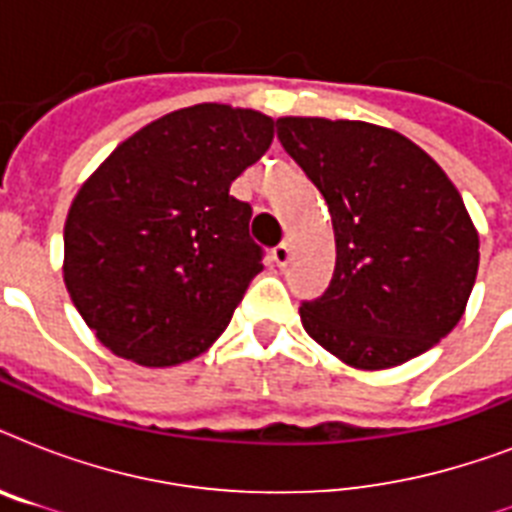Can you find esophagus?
I'll list each match as a JSON object with an SVG mask.
<instances>
[{
	"label": "esophagus",
	"instance_id": "34e87169",
	"mask_svg": "<svg viewBox=\"0 0 512 512\" xmlns=\"http://www.w3.org/2000/svg\"><path fill=\"white\" fill-rule=\"evenodd\" d=\"M289 255H292V249H289L287 241H281V244L273 247V263L279 265V268H284L289 263Z\"/></svg>",
	"mask_w": 512,
	"mask_h": 512
}]
</instances>
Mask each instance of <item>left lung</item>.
I'll use <instances>...</instances> for the list:
<instances>
[{"label": "left lung", "instance_id": "1", "mask_svg": "<svg viewBox=\"0 0 512 512\" xmlns=\"http://www.w3.org/2000/svg\"><path fill=\"white\" fill-rule=\"evenodd\" d=\"M276 132L335 228V273L300 305L305 332L356 369L398 366L441 342L478 273V233L446 172L377 124L284 116Z\"/></svg>", "mask_w": 512, "mask_h": 512}]
</instances>
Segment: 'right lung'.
Returning <instances> with one entry per match:
<instances>
[{
	"instance_id": "1",
	"label": "right lung",
	"mask_w": 512,
	"mask_h": 512,
	"mask_svg": "<svg viewBox=\"0 0 512 512\" xmlns=\"http://www.w3.org/2000/svg\"><path fill=\"white\" fill-rule=\"evenodd\" d=\"M271 140V116L199 103L146 124L79 188L63 281L116 356L175 366L223 335L263 271L252 207L228 191Z\"/></svg>"
}]
</instances>
